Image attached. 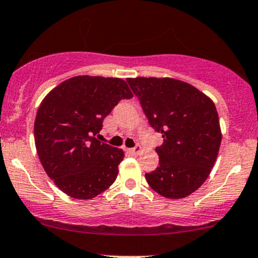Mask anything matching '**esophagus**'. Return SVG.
I'll return each instance as SVG.
<instances>
[{
    "label": "esophagus",
    "instance_id": "34e87169",
    "mask_svg": "<svg viewBox=\"0 0 258 258\" xmlns=\"http://www.w3.org/2000/svg\"><path fill=\"white\" fill-rule=\"evenodd\" d=\"M140 151H141L140 145H137V146L133 147V149H128V152L130 155H138V153H140Z\"/></svg>",
    "mask_w": 258,
    "mask_h": 258
}]
</instances>
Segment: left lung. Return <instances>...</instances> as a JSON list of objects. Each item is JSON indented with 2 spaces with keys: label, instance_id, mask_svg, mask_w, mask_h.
<instances>
[{
  "label": "left lung",
  "instance_id": "8db88e82",
  "mask_svg": "<svg viewBox=\"0 0 258 258\" xmlns=\"http://www.w3.org/2000/svg\"><path fill=\"white\" fill-rule=\"evenodd\" d=\"M150 125L161 133L160 166L146 173L156 192L183 199L198 190L218 156L222 141L215 103L190 84L172 78L126 79Z\"/></svg>",
  "mask_w": 258,
  "mask_h": 258
}]
</instances>
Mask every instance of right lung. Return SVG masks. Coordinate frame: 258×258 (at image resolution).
I'll return each mask as SVG.
<instances>
[{
	"label": "right lung",
	"instance_id": "obj_1",
	"mask_svg": "<svg viewBox=\"0 0 258 258\" xmlns=\"http://www.w3.org/2000/svg\"><path fill=\"white\" fill-rule=\"evenodd\" d=\"M132 97L119 78L79 75L42 100L34 124L36 151L45 172L68 196L89 200L114 183L124 152L96 135L114 106Z\"/></svg>",
	"mask_w": 258,
	"mask_h": 258
}]
</instances>
